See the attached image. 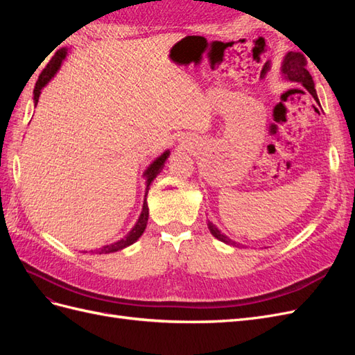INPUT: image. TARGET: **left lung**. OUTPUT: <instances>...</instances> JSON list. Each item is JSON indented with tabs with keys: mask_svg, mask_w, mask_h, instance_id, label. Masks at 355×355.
<instances>
[{
	"mask_svg": "<svg viewBox=\"0 0 355 355\" xmlns=\"http://www.w3.org/2000/svg\"><path fill=\"white\" fill-rule=\"evenodd\" d=\"M282 72L284 73V77L290 81H295V83H300L304 85V87L313 94V98L317 101V103L320 105L318 102V98H317V93H315V89H314V81H313V77H311L309 72L306 71V59L305 56L302 55V53H296V51H290L286 55V59L283 62V67H282ZM209 230L210 232L216 237L218 240L223 241V243H230V244H237L234 243L232 240H230L227 235H223L216 227L211 222H209Z\"/></svg>",
	"mask_w": 355,
	"mask_h": 355,
	"instance_id": "left-lung-1",
	"label": "left lung"
}]
</instances>
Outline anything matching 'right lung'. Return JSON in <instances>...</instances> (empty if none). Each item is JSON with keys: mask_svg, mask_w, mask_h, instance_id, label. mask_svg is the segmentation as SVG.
Instances as JSON below:
<instances>
[{"mask_svg": "<svg viewBox=\"0 0 355 355\" xmlns=\"http://www.w3.org/2000/svg\"><path fill=\"white\" fill-rule=\"evenodd\" d=\"M65 56H67V50L65 49H62V50H59V51H56V55L51 58V60L47 63L46 65V68L42 69V72L40 73V77H38V81H37V84H35V89H34V101H35V105L38 103V99H40V94H41V89L44 87V85L55 77V73L58 72V69L60 68V65H62V60L65 59ZM168 151H166L163 155L161 157H158L154 163L148 167V170L145 171V176H146V194H148V189H149V185L153 184L154 182V179L157 178V175L161 171V168H163V164H164V161L167 159V157H168ZM146 194H145V202H144V209H142V213H141V216H139V220L136 222V225H135V228L128 232L125 237L123 239V240H120V241H116V243H114V244H110V245H105V247H102V249H98L96 250V253H99V254H102V253H112V252H118V250H121V249H124V247H127V245H130V244H133L139 237H141V235L144 234V231H145V228H146V222H148V204H146Z\"/></svg>", "mask_w": 355, "mask_h": 355, "instance_id": "add662e5", "label": "right lung"}]
</instances>
